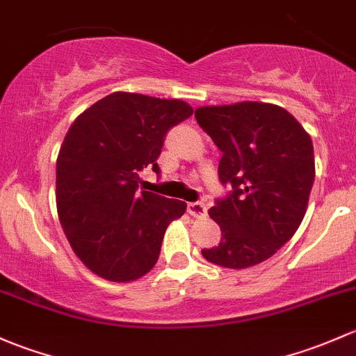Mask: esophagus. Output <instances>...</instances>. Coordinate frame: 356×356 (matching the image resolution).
<instances>
[{"mask_svg":"<svg viewBox=\"0 0 356 356\" xmlns=\"http://www.w3.org/2000/svg\"><path fill=\"white\" fill-rule=\"evenodd\" d=\"M188 211H189V215L201 218V216H207L208 207L204 203H189L188 204Z\"/></svg>","mask_w":356,"mask_h":356,"instance_id":"34e87169","label":"esophagus"}]
</instances>
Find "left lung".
Here are the masks:
<instances>
[{"label": "left lung", "instance_id": "8db88e82", "mask_svg": "<svg viewBox=\"0 0 356 356\" xmlns=\"http://www.w3.org/2000/svg\"><path fill=\"white\" fill-rule=\"evenodd\" d=\"M194 115L223 153L220 181L234 188L209 208L222 238L201 254L223 268L256 266L304 220L316 175L310 134L290 112L266 102L197 107Z\"/></svg>", "mask_w": 356, "mask_h": 356}]
</instances>
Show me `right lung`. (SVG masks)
Segmentation results:
<instances>
[{"mask_svg": "<svg viewBox=\"0 0 356 356\" xmlns=\"http://www.w3.org/2000/svg\"><path fill=\"white\" fill-rule=\"evenodd\" d=\"M193 114L179 99L114 92L73 121L56 160L58 216L78 259L115 283L141 278L156 264L163 235L188 204L136 193L172 126Z\"/></svg>", "mask_w": 356, "mask_h": 356, "instance_id": "obj_1", "label": "right lung"}]
</instances>
